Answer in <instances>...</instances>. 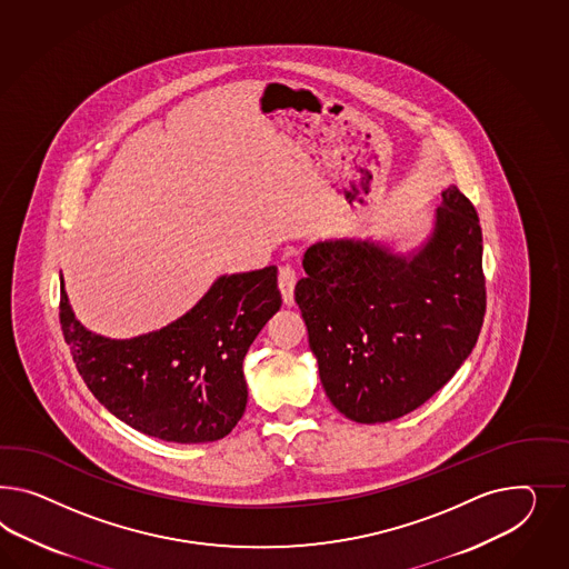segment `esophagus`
<instances>
[{"instance_id": "obj_1", "label": "esophagus", "mask_w": 569, "mask_h": 569, "mask_svg": "<svg viewBox=\"0 0 569 569\" xmlns=\"http://www.w3.org/2000/svg\"><path fill=\"white\" fill-rule=\"evenodd\" d=\"M296 271H293L290 264H283L279 269V277H277V283H279V292L283 298V305H293V286H296Z\"/></svg>"}]
</instances>
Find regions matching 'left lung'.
Masks as SVG:
<instances>
[{"label":"left lung","instance_id":"1","mask_svg":"<svg viewBox=\"0 0 569 569\" xmlns=\"http://www.w3.org/2000/svg\"><path fill=\"white\" fill-rule=\"evenodd\" d=\"M296 305L327 398L356 422L420 408L477 346L487 310L482 231L458 186L443 192L429 244L412 259L372 242L310 246Z\"/></svg>","mask_w":569,"mask_h":569}]
</instances>
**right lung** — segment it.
Instances as JSON below:
<instances>
[{
  "instance_id": "1",
  "label": "right lung",
  "mask_w": 569,
  "mask_h": 569,
  "mask_svg": "<svg viewBox=\"0 0 569 569\" xmlns=\"http://www.w3.org/2000/svg\"><path fill=\"white\" fill-rule=\"evenodd\" d=\"M281 307L277 267L217 279L182 319L149 336L101 338L60 290V325L78 372L128 427L173 443L223 439L244 415L250 343Z\"/></svg>"
}]
</instances>
